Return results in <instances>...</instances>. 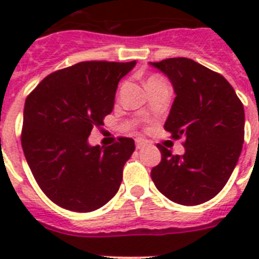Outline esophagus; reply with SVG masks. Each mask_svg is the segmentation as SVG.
Masks as SVG:
<instances>
[{
  "instance_id": "obj_1",
  "label": "esophagus",
  "mask_w": 259,
  "mask_h": 259,
  "mask_svg": "<svg viewBox=\"0 0 259 259\" xmlns=\"http://www.w3.org/2000/svg\"><path fill=\"white\" fill-rule=\"evenodd\" d=\"M145 146H146L145 140H142V138H137V140H136V148H137V149H144Z\"/></svg>"
}]
</instances>
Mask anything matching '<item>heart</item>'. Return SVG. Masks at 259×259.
<instances>
[{"mask_svg":"<svg viewBox=\"0 0 259 259\" xmlns=\"http://www.w3.org/2000/svg\"><path fill=\"white\" fill-rule=\"evenodd\" d=\"M152 79H160V76H152V78H149V80H152Z\"/></svg>","mask_w":259,"mask_h":259,"instance_id":"heart-1","label":"heart"}]
</instances>
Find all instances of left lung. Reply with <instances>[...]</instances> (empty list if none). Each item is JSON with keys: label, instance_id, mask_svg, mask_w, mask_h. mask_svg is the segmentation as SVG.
<instances>
[{"label": "left lung", "instance_id": "left-lung-1", "mask_svg": "<svg viewBox=\"0 0 259 259\" xmlns=\"http://www.w3.org/2000/svg\"><path fill=\"white\" fill-rule=\"evenodd\" d=\"M168 76L176 98L166 119L172 138L184 137L185 153L158 144L161 162L150 176L160 192L183 205L217 196L229 181L245 140V110L221 74L187 58L150 63Z\"/></svg>", "mask_w": 259, "mask_h": 259}]
</instances>
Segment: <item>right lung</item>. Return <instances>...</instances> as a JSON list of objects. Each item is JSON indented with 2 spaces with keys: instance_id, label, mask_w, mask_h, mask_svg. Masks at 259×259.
Segmentation results:
<instances>
[{
  "instance_id": "add662e5",
  "label": "right lung",
  "mask_w": 259,
  "mask_h": 259,
  "mask_svg": "<svg viewBox=\"0 0 259 259\" xmlns=\"http://www.w3.org/2000/svg\"><path fill=\"white\" fill-rule=\"evenodd\" d=\"M134 66L136 60L78 63L48 75L26 98L22 150L55 204L90 212L118 192L134 140L119 137L105 148L90 145L89 136L113 111L118 83Z\"/></svg>"
}]
</instances>
